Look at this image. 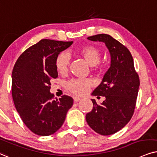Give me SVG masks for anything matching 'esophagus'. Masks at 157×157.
<instances>
[{
    "mask_svg": "<svg viewBox=\"0 0 157 157\" xmlns=\"http://www.w3.org/2000/svg\"><path fill=\"white\" fill-rule=\"evenodd\" d=\"M73 99H74V101L75 102H78V101H80V100H81L80 98L76 97V96H74V97H73Z\"/></svg>",
    "mask_w": 157,
    "mask_h": 157,
    "instance_id": "34e87169",
    "label": "esophagus"
}]
</instances>
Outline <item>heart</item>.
<instances>
[{
    "instance_id": "heart-1",
    "label": "heart",
    "mask_w": 157,
    "mask_h": 157,
    "mask_svg": "<svg viewBox=\"0 0 157 157\" xmlns=\"http://www.w3.org/2000/svg\"><path fill=\"white\" fill-rule=\"evenodd\" d=\"M79 54L87 64L93 66V70L99 71L101 69L99 62L102 57V52L99 48L93 45L85 46L80 49ZM70 63V58L69 54L66 52H62L56 59V69L60 74L64 75L68 72ZM92 85L93 82L90 79H77L67 83L66 88L75 95H83L87 93Z\"/></svg>"
}]
</instances>
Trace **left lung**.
<instances>
[{
    "label": "left lung",
    "mask_w": 157,
    "mask_h": 157,
    "mask_svg": "<svg viewBox=\"0 0 157 157\" xmlns=\"http://www.w3.org/2000/svg\"><path fill=\"white\" fill-rule=\"evenodd\" d=\"M87 39L105 44L110 54V66L100 84L92 93L104 96L98 105L91 99L93 108L86 115L90 127L100 135L113 134L131 120L136 107L140 81L129 50L111 36L105 33L89 36Z\"/></svg>",
    "instance_id": "1"
}]
</instances>
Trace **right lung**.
Wrapping results in <instances>:
<instances>
[{"label":"right lung","instance_id":"obj_1","mask_svg":"<svg viewBox=\"0 0 157 157\" xmlns=\"http://www.w3.org/2000/svg\"><path fill=\"white\" fill-rule=\"evenodd\" d=\"M73 41L41 39L21 54L12 72V97L24 124L35 134L49 136L61 128L73 105L70 96L54 100L52 79L58 77L55 62Z\"/></svg>","mask_w":157,"mask_h":157}]
</instances>
